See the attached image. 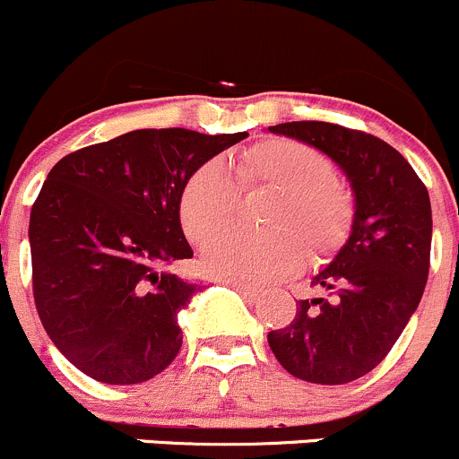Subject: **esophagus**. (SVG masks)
I'll use <instances>...</instances> for the list:
<instances>
[{
  "instance_id": "1",
  "label": "esophagus",
  "mask_w": 459,
  "mask_h": 459,
  "mask_svg": "<svg viewBox=\"0 0 459 459\" xmlns=\"http://www.w3.org/2000/svg\"><path fill=\"white\" fill-rule=\"evenodd\" d=\"M231 288H234L236 292H238L240 297L245 299V301H256V299L261 297V294H258L256 290H249V288H245V285H240V283H234V285H231Z\"/></svg>"
}]
</instances>
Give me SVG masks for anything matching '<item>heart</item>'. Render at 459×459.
<instances>
[{"mask_svg": "<svg viewBox=\"0 0 459 459\" xmlns=\"http://www.w3.org/2000/svg\"><path fill=\"white\" fill-rule=\"evenodd\" d=\"M272 192L258 236H228L203 261L216 276L263 288L328 256L343 243L355 216V198L333 176L319 149L290 138H270L234 153L225 171L216 162L198 167L180 192L178 216L194 245L212 243L234 225L240 196Z\"/></svg>", "mask_w": 459, "mask_h": 459, "instance_id": "obj_1", "label": "heart"}]
</instances>
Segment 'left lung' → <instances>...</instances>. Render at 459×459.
I'll return each mask as SVG.
<instances>
[{"mask_svg": "<svg viewBox=\"0 0 459 459\" xmlns=\"http://www.w3.org/2000/svg\"><path fill=\"white\" fill-rule=\"evenodd\" d=\"M272 134L328 153L355 192L348 243L301 299L292 324L267 334L279 364L310 384L364 377L390 352L420 306L430 265L429 189L406 158L366 131L333 122H283Z\"/></svg>", "mask_w": 459, "mask_h": 459, "instance_id": "obj_1", "label": "left lung"}]
</instances>
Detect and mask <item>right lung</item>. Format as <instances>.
Returning <instances> with one entry per match:
<instances>
[{
  "mask_svg": "<svg viewBox=\"0 0 459 459\" xmlns=\"http://www.w3.org/2000/svg\"><path fill=\"white\" fill-rule=\"evenodd\" d=\"M247 138L138 129L62 158L30 210L33 297L62 355L102 384H140L178 355V312L201 285L167 267L192 258L180 192Z\"/></svg>",
  "mask_w": 459,
  "mask_h": 459,
  "instance_id": "1",
  "label": "right lung"
}]
</instances>
